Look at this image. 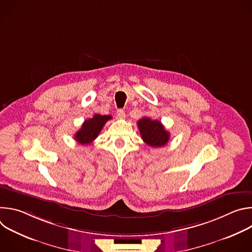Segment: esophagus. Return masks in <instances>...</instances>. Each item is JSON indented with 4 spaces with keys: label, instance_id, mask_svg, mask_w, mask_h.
<instances>
[{
    "label": "esophagus",
    "instance_id": "obj_1",
    "mask_svg": "<svg viewBox=\"0 0 252 252\" xmlns=\"http://www.w3.org/2000/svg\"><path fill=\"white\" fill-rule=\"evenodd\" d=\"M117 118L118 119H125L126 118V113L124 110H118L117 111Z\"/></svg>",
    "mask_w": 252,
    "mask_h": 252
}]
</instances>
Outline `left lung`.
I'll use <instances>...</instances> for the list:
<instances>
[{"label":"left lung","instance_id":"8db88e82","mask_svg":"<svg viewBox=\"0 0 252 252\" xmlns=\"http://www.w3.org/2000/svg\"><path fill=\"white\" fill-rule=\"evenodd\" d=\"M137 126L142 140L153 148L164 147L169 139V132L158 120L142 118L137 122Z\"/></svg>","mask_w":252,"mask_h":252}]
</instances>
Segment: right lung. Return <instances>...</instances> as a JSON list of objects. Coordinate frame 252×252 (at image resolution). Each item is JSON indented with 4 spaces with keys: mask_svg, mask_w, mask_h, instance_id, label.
<instances>
[{
    "mask_svg": "<svg viewBox=\"0 0 252 252\" xmlns=\"http://www.w3.org/2000/svg\"><path fill=\"white\" fill-rule=\"evenodd\" d=\"M112 119V116L94 115L92 119L86 120L80 130L76 132L75 139L81 145H90L97 137L105 123Z\"/></svg>",
    "mask_w": 252,
    "mask_h": 252,
    "instance_id": "add662e5",
    "label": "right lung"
}]
</instances>
